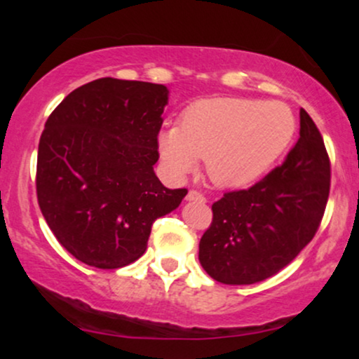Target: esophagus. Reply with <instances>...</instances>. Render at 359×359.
Segmentation results:
<instances>
[{
  "instance_id": "esophagus-1",
  "label": "esophagus",
  "mask_w": 359,
  "mask_h": 359,
  "mask_svg": "<svg viewBox=\"0 0 359 359\" xmlns=\"http://www.w3.org/2000/svg\"><path fill=\"white\" fill-rule=\"evenodd\" d=\"M185 199L187 201H196V203H204V196L201 192L197 191H189L187 196H185Z\"/></svg>"
}]
</instances>
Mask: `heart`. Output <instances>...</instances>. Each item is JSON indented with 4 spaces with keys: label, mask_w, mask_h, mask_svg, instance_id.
<instances>
[{
    "label": "heart",
    "mask_w": 359,
    "mask_h": 359,
    "mask_svg": "<svg viewBox=\"0 0 359 359\" xmlns=\"http://www.w3.org/2000/svg\"><path fill=\"white\" fill-rule=\"evenodd\" d=\"M295 116L283 102L216 97L189 106L179 126L160 131L158 154L172 179L204 158L219 187L243 189L277 163L295 135Z\"/></svg>",
    "instance_id": "heart-1"
}]
</instances>
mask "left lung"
Masks as SVG:
<instances>
[{
    "instance_id": "8db88e82",
    "label": "left lung",
    "mask_w": 359,
    "mask_h": 359,
    "mask_svg": "<svg viewBox=\"0 0 359 359\" xmlns=\"http://www.w3.org/2000/svg\"><path fill=\"white\" fill-rule=\"evenodd\" d=\"M329 187L324 140L300 109V137L285 162L250 189L226 192L212 204V222L199 243L203 269L228 285H250L278 273L314 238Z\"/></svg>"
}]
</instances>
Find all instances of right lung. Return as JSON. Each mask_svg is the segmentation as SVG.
I'll return each instance as SVG.
<instances>
[{"label":"right lung","mask_w":359,"mask_h":359,"mask_svg":"<svg viewBox=\"0 0 359 359\" xmlns=\"http://www.w3.org/2000/svg\"><path fill=\"white\" fill-rule=\"evenodd\" d=\"M167 101L162 84L102 77L74 89L45 123L36 199L60 245L86 265L133 263L155 219L187 194L154 172Z\"/></svg>","instance_id":"1"}]
</instances>
